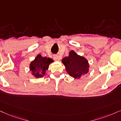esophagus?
<instances>
[{
  "label": "esophagus",
  "mask_w": 121,
  "mask_h": 121,
  "mask_svg": "<svg viewBox=\"0 0 121 121\" xmlns=\"http://www.w3.org/2000/svg\"><path fill=\"white\" fill-rule=\"evenodd\" d=\"M53 59H54L55 61H59L60 60V58L59 56L54 55V56H53Z\"/></svg>",
  "instance_id": "esophagus-1"
}]
</instances>
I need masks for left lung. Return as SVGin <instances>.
Instances as JSON below:
<instances>
[{
	"mask_svg": "<svg viewBox=\"0 0 121 121\" xmlns=\"http://www.w3.org/2000/svg\"><path fill=\"white\" fill-rule=\"evenodd\" d=\"M65 70L70 76L75 79H80L81 76L89 71V64L84 56L77 54L74 50L69 53V56L64 57L61 61Z\"/></svg>",
	"mask_w": 121,
	"mask_h": 121,
	"instance_id": "obj_1",
	"label": "left lung"
}]
</instances>
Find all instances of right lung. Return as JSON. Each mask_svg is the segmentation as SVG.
I'll return each mask as SVG.
<instances>
[{"instance_id":"add662e5","label":"right lung","mask_w":121,"mask_h":121,"mask_svg":"<svg viewBox=\"0 0 121 121\" xmlns=\"http://www.w3.org/2000/svg\"><path fill=\"white\" fill-rule=\"evenodd\" d=\"M53 61L50 58L42 57L41 54H38L30 64L31 74L36 78H42L46 74V71L48 69L50 64Z\"/></svg>"}]
</instances>
